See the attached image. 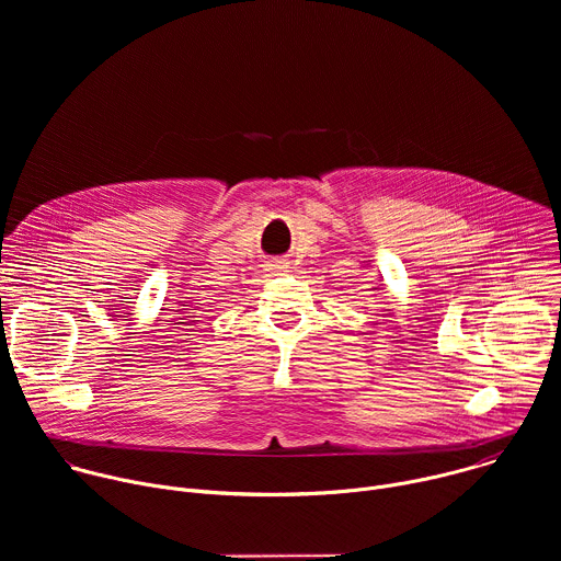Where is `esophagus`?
I'll return each mask as SVG.
<instances>
[{
  "label": "esophagus",
  "instance_id": "esophagus-1",
  "mask_svg": "<svg viewBox=\"0 0 561 561\" xmlns=\"http://www.w3.org/2000/svg\"><path fill=\"white\" fill-rule=\"evenodd\" d=\"M271 266H275V268H284V266H282V262H275V264H271Z\"/></svg>",
  "mask_w": 561,
  "mask_h": 561
}]
</instances>
